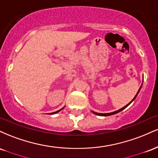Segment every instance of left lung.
I'll return each instance as SVG.
<instances>
[{"mask_svg":"<svg viewBox=\"0 0 158 158\" xmlns=\"http://www.w3.org/2000/svg\"><path fill=\"white\" fill-rule=\"evenodd\" d=\"M140 88H141V87H140ZM140 88H139V89L138 92H137V94H136V96H135V97H134V99H132V100H131V102H130L129 103H128V105H126V106H124V107H123V108H120V109H119V110H116V111H114V112H111V113H108V114H100V113H97V112H94V111H93V113H94V114H97V115H99V116H105V117H106V116H110V115H113V114H117V113H119V112H120L121 110H123V109H125V108H126L127 106H129V105L131 104V103L132 102H133L134 100H135V98H136V97H137V94H138L139 91V90H140Z\"/></svg>","mask_w":158,"mask_h":158,"instance_id":"left-lung-1","label":"left lung"}]
</instances>
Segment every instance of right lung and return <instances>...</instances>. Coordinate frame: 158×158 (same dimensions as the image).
Here are the masks:
<instances>
[{
    "mask_svg": "<svg viewBox=\"0 0 158 158\" xmlns=\"http://www.w3.org/2000/svg\"><path fill=\"white\" fill-rule=\"evenodd\" d=\"M61 110H62V108H61V109H60V110H57V111H56V112H52V113H50V114H56V113H58V112H59V111H60Z\"/></svg>",
    "mask_w": 158,
    "mask_h": 158,
    "instance_id": "add662e5",
    "label": "right lung"
}]
</instances>
